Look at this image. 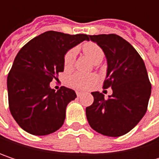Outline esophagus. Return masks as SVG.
<instances>
[{
    "mask_svg": "<svg viewBox=\"0 0 159 159\" xmlns=\"http://www.w3.org/2000/svg\"><path fill=\"white\" fill-rule=\"evenodd\" d=\"M76 95H77V97H81L83 95V93L81 91H76Z\"/></svg>",
    "mask_w": 159,
    "mask_h": 159,
    "instance_id": "esophagus-1",
    "label": "esophagus"
}]
</instances>
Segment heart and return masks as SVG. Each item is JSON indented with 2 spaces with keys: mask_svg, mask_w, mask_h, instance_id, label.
<instances>
[{
  "mask_svg": "<svg viewBox=\"0 0 159 159\" xmlns=\"http://www.w3.org/2000/svg\"><path fill=\"white\" fill-rule=\"evenodd\" d=\"M82 48H83V52L84 53V55H86L94 64H99L102 61L104 58V52L102 48L99 46H98L97 44L93 42H86L84 44ZM75 57V54L74 50H70L66 53L64 57V61H63L64 68L66 70H69L73 67ZM97 80H98V77L94 75H84V74L76 73L69 78L68 83L71 86L75 88L86 89L90 87L91 85H93L97 82Z\"/></svg>",
  "mask_w": 159,
  "mask_h": 159,
  "instance_id": "obj_1",
  "label": "heart"
}]
</instances>
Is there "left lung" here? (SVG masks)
<instances>
[{"instance_id":"1","label":"left lung","mask_w":159,"mask_h":159,"mask_svg":"<svg viewBox=\"0 0 159 159\" xmlns=\"http://www.w3.org/2000/svg\"><path fill=\"white\" fill-rule=\"evenodd\" d=\"M102 48L107 59L104 88L111 87L106 99L102 93L92 92L94 102L85 114L93 130L106 136L118 137L129 133L142 120L151 96V84L143 59L128 41L110 35L89 36Z\"/></svg>"}]
</instances>
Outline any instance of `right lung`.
Masks as SVG:
<instances>
[{
  "label": "right lung",
  "mask_w": 159,
  "mask_h": 159,
  "mask_svg": "<svg viewBox=\"0 0 159 159\" xmlns=\"http://www.w3.org/2000/svg\"><path fill=\"white\" fill-rule=\"evenodd\" d=\"M84 40H89L88 35L47 31L17 53L7 77L9 108L28 134L47 135L62 126L66 107L76 94L65 86L55 92L49 84L63 72L67 51Z\"/></svg>",
  "instance_id": "add662e5"
}]
</instances>
